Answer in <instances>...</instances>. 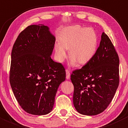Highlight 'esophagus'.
<instances>
[{
	"label": "esophagus",
	"mask_w": 128,
	"mask_h": 128,
	"mask_svg": "<svg viewBox=\"0 0 128 128\" xmlns=\"http://www.w3.org/2000/svg\"><path fill=\"white\" fill-rule=\"evenodd\" d=\"M66 78L67 79H69L70 78V71L68 69H66Z\"/></svg>",
	"instance_id": "34e87169"
}]
</instances>
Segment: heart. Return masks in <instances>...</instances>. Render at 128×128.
Returning <instances> with one entry per match:
<instances>
[{
  "label": "heart",
  "mask_w": 128,
  "mask_h": 128,
  "mask_svg": "<svg viewBox=\"0 0 128 128\" xmlns=\"http://www.w3.org/2000/svg\"><path fill=\"white\" fill-rule=\"evenodd\" d=\"M59 42L54 46L55 56L59 62L64 61L69 50L72 65L77 62L85 64L95 54L98 45L96 33L91 28L72 26L64 29L59 36Z\"/></svg>",
  "instance_id": "1"
}]
</instances>
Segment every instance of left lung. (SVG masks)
Segmentation results:
<instances>
[{
	"mask_svg": "<svg viewBox=\"0 0 128 128\" xmlns=\"http://www.w3.org/2000/svg\"><path fill=\"white\" fill-rule=\"evenodd\" d=\"M119 63L114 46L104 32L92 59L70 76L74 105L78 113L96 115L108 107L119 86Z\"/></svg>",
	"mask_w": 128,
	"mask_h": 128,
	"instance_id": "left-lung-1",
	"label": "left lung"
}]
</instances>
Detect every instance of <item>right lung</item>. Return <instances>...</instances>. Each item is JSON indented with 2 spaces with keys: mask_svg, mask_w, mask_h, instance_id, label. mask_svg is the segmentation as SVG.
Wrapping results in <instances>:
<instances>
[{
  "mask_svg": "<svg viewBox=\"0 0 128 128\" xmlns=\"http://www.w3.org/2000/svg\"><path fill=\"white\" fill-rule=\"evenodd\" d=\"M55 41L48 26L32 24L13 46L10 86L20 106L30 114L50 113L58 87L66 80L64 66L51 58Z\"/></svg>",
  "mask_w": 128,
  "mask_h": 128,
  "instance_id": "add662e5",
  "label": "right lung"
}]
</instances>
